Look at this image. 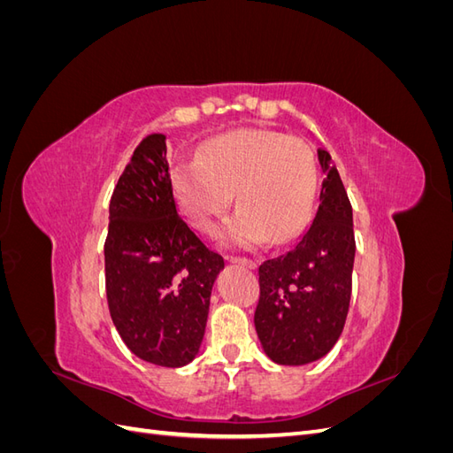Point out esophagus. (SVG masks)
Listing matches in <instances>:
<instances>
[{
    "label": "esophagus",
    "instance_id": "esophagus-1",
    "mask_svg": "<svg viewBox=\"0 0 453 453\" xmlns=\"http://www.w3.org/2000/svg\"><path fill=\"white\" fill-rule=\"evenodd\" d=\"M230 263H232V265H242V266H245V268H257V266H258L257 260L243 258V257H230Z\"/></svg>",
    "mask_w": 453,
    "mask_h": 453
}]
</instances>
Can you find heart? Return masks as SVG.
I'll use <instances>...</instances> for the list:
<instances>
[{
    "instance_id": "b5f03b06",
    "label": "heart",
    "mask_w": 453,
    "mask_h": 453,
    "mask_svg": "<svg viewBox=\"0 0 453 453\" xmlns=\"http://www.w3.org/2000/svg\"><path fill=\"white\" fill-rule=\"evenodd\" d=\"M311 147L291 135L238 130L205 143L198 158L172 170L181 211L202 234H213L234 195L236 213L219 238L228 248L253 250L268 238L283 243L304 228L318 195Z\"/></svg>"
}]
</instances>
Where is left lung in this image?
Instances as JSON below:
<instances>
[{
  "label": "left lung",
  "instance_id": "obj_1",
  "mask_svg": "<svg viewBox=\"0 0 453 453\" xmlns=\"http://www.w3.org/2000/svg\"><path fill=\"white\" fill-rule=\"evenodd\" d=\"M319 208L293 250L258 266L255 328L268 357L287 366L318 361L334 348L351 298L353 211L331 155L319 149Z\"/></svg>",
  "mask_w": 453,
  "mask_h": 453
}]
</instances>
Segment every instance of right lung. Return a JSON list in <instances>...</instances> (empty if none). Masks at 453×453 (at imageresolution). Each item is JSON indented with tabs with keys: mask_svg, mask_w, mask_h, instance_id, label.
Returning a JSON list of instances; mask_svg holds the SVG:
<instances>
[{
	"mask_svg": "<svg viewBox=\"0 0 453 453\" xmlns=\"http://www.w3.org/2000/svg\"><path fill=\"white\" fill-rule=\"evenodd\" d=\"M166 140L164 134L147 135L115 187L105 289L111 319L135 357L180 368L200 351L225 260L177 213Z\"/></svg>",
	"mask_w": 453,
	"mask_h": 453,
	"instance_id": "1",
	"label": "right lung"
}]
</instances>
